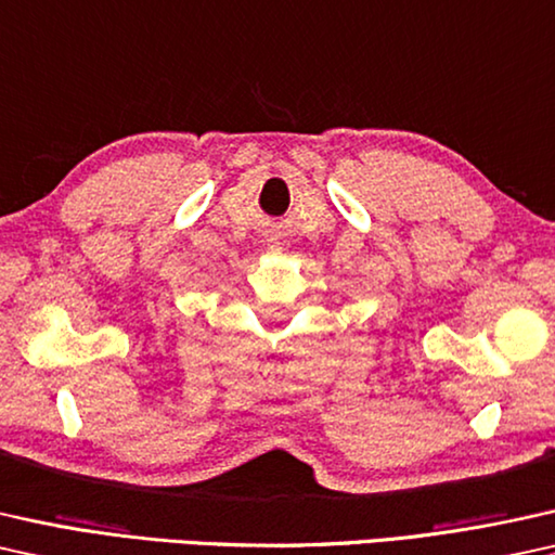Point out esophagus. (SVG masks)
I'll return each instance as SVG.
<instances>
[{
    "label": "esophagus",
    "instance_id": "1",
    "mask_svg": "<svg viewBox=\"0 0 555 555\" xmlns=\"http://www.w3.org/2000/svg\"><path fill=\"white\" fill-rule=\"evenodd\" d=\"M269 241H271V244H269L271 251H274V248H276V251H281V244H274V238H269Z\"/></svg>",
    "mask_w": 555,
    "mask_h": 555
}]
</instances>
